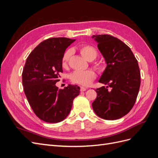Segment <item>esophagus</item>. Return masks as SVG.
Listing matches in <instances>:
<instances>
[{
  "label": "esophagus",
  "mask_w": 158,
  "mask_h": 158,
  "mask_svg": "<svg viewBox=\"0 0 158 158\" xmlns=\"http://www.w3.org/2000/svg\"><path fill=\"white\" fill-rule=\"evenodd\" d=\"M86 89H87L86 88H84V87H82V86L80 87V91H81V92H84V91H85Z\"/></svg>",
  "instance_id": "34e87169"
}]
</instances>
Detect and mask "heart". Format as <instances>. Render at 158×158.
<instances>
[{"label": "heart", "instance_id": "b5f03b06", "mask_svg": "<svg viewBox=\"0 0 158 158\" xmlns=\"http://www.w3.org/2000/svg\"><path fill=\"white\" fill-rule=\"evenodd\" d=\"M80 52L84 58L89 61H92L96 58L98 52L97 49L91 45L84 44L79 47ZM72 54L70 49L66 50L63 55L61 59V64L64 69H66L69 66V63ZM95 69L98 73H103L106 69L105 66L101 63H95L94 64ZM96 78V74L92 70H76L70 75V80L74 84L82 85H88Z\"/></svg>", "mask_w": 158, "mask_h": 158}]
</instances>
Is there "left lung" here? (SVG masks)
Instances as JSON below:
<instances>
[{
	"label": "left lung",
	"mask_w": 158,
	"mask_h": 158,
	"mask_svg": "<svg viewBox=\"0 0 158 158\" xmlns=\"http://www.w3.org/2000/svg\"><path fill=\"white\" fill-rule=\"evenodd\" d=\"M107 63L99 82L106 85L95 89L94 112L106 120H116L129 113L140 86L138 61L130 47L118 38L103 34L93 35Z\"/></svg>",
	"instance_id": "8db88e82"
}]
</instances>
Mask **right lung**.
<instances>
[{"instance_id":"1","label":"right lung","mask_w":158,"mask_h":158,"mask_svg":"<svg viewBox=\"0 0 158 158\" xmlns=\"http://www.w3.org/2000/svg\"><path fill=\"white\" fill-rule=\"evenodd\" d=\"M75 41L52 37L38 45L27 56L22 72V84L35 115L47 123H59L68 116L73 100L80 94L77 85L59 89L55 84L63 73L61 59Z\"/></svg>"}]
</instances>
